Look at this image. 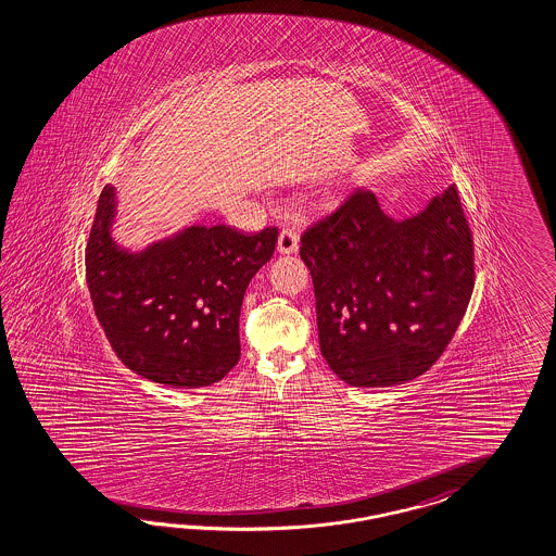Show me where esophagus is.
<instances>
[{
	"label": "esophagus",
	"mask_w": 556,
	"mask_h": 556,
	"mask_svg": "<svg viewBox=\"0 0 556 556\" xmlns=\"http://www.w3.org/2000/svg\"><path fill=\"white\" fill-rule=\"evenodd\" d=\"M298 247H300V242H298V235H295V230H291V228H283V230L279 232L277 251H279L281 255H293V253L298 251Z\"/></svg>",
	"instance_id": "34e87169"
}]
</instances>
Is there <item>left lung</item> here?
<instances>
[{"label":"left lung","instance_id":"obj_1","mask_svg":"<svg viewBox=\"0 0 556 556\" xmlns=\"http://www.w3.org/2000/svg\"><path fill=\"white\" fill-rule=\"evenodd\" d=\"M316 291L319 348L350 387L403 384L427 372L473 291V239L457 188L392 218L370 190L301 237Z\"/></svg>","mask_w":556,"mask_h":556}]
</instances>
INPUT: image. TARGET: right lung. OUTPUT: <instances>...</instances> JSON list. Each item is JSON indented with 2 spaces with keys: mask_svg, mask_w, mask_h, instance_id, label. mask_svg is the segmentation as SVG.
<instances>
[{
  "mask_svg": "<svg viewBox=\"0 0 556 556\" xmlns=\"http://www.w3.org/2000/svg\"><path fill=\"white\" fill-rule=\"evenodd\" d=\"M115 186L99 195L85 267L94 314L121 362L174 389L223 380L239 362L244 291L279 230L194 225L131 253L113 239Z\"/></svg>",
  "mask_w": 556,
  "mask_h": 556,
  "instance_id": "right-lung-1",
  "label": "right lung"
}]
</instances>
